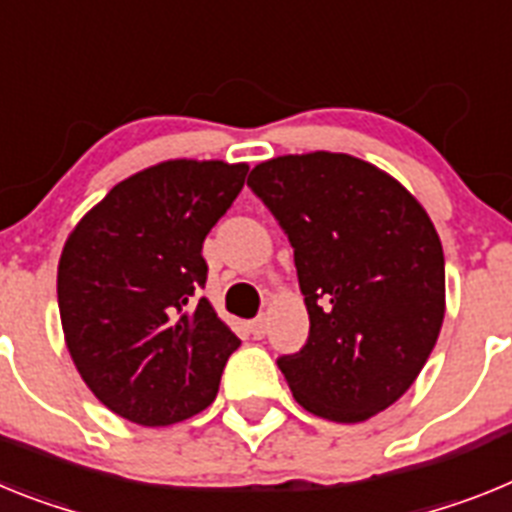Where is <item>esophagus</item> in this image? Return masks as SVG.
<instances>
[{"instance_id": "34e87169", "label": "esophagus", "mask_w": 512, "mask_h": 512, "mask_svg": "<svg viewBox=\"0 0 512 512\" xmlns=\"http://www.w3.org/2000/svg\"><path fill=\"white\" fill-rule=\"evenodd\" d=\"M247 330H250V335L255 337V340H262V337H265V332H268V322H265V317H257L247 324Z\"/></svg>"}]
</instances>
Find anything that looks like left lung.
<instances>
[{
  "instance_id": "1",
  "label": "left lung",
  "mask_w": 512,
  "mask_h": 512,
  "mask_svg": "<svg viewBox=\"0 0 512 512\" xmlns=\"http://www.w3.org/2000/svg\"><path fill=\"white\" fill-rule=\"evenodd\" d=\"M247 185L286 231L309 337L281 355L293 399L332 422L397 402L430 358L446 314V260L425 208L350 154L257 164Z\"/></svg>"
}]
</instances>
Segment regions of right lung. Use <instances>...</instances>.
Wrapping results in <instances>:
<instances>
[{
	"mask_svg": "<svg viewBox=\"0 0 512 512\" xmlns=\"http://www.w3.org/2000/svg\"><path fill=\"white\" fill-rule=\"evenodd\" d=\"M247 164L170 159L118 182L69 234L59 260L66 348L115 415L172 425L216 399L239 337L216 317L203 239Z\"/></svg>",
	"mask_w": 512,
	"mask_h": 512,
	"instance_id": "obj_1",
	"label": "right lung"
}]
</instances>
